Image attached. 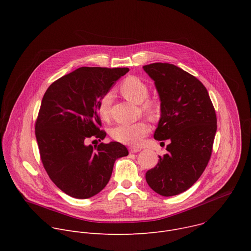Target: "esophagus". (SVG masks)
I'll list each match as a JSON object with an SVG mask.
<instances>
[{
    "mask_svg": "<svg viewBox=\"0 0 251 251\" xmlns=\"http://www.w3.org/2000/svg\"><path fill=\"white\" fill-rule=\"evenodd\" d=\"M141 151V149L140 148H129V152L131 153V154H134V153H138V152H140Z\"/></svg>",
    "mask_w": 251,
    "mask_h": 251,
    "instance_id": "1",
    "label": "esophagus"
}]
</instances>
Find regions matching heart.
Masks as SVG:
<instances>
[{
  "label": "heart",
  "mask_w": 251,
  "mask_h": 251,
  "mask_svg": "<svg viewBox=\"0 0 251 251\" xmlns=\"http://www.w3.org/2000/svg\"><path fill=\"white\" fill-rule=\"evenodd\" d=\"M121 94L129 101L140 104L142 103V109L147 114H154L158 110V104L156 101L147 99L149 96L148 85L137 76H128L125 78L120 86ZM112 93H105L98 102V113L102 120L107 121L109 119V107L111 102ZM151 131L150 125L146 121H139L133 124H123L114 127L110 135L111 137L128 146H138L142 140L144 139Z\"/></svg>",
  "instance_id": "obj_1"
}]
</instances>
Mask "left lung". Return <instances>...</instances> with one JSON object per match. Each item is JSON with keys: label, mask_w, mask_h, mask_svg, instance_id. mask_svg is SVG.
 Masks as SVG:
<instances>
[{"label": "left lung", "mask_w": 251, "mask_h": 251, "mask_svg": "<svg viewBox=\"0 0 251 251\" xmlns=\"http://www.w3.org/2000/svg\"><path fill=\"white\" fill-rule=\"evenodd\" d=\"M143 68L161 99L154 138L171 141L167 154L146 173V181L157 194L172 197L190 189L206 168L218 127L216 110L204 85L182 68L162 62Z\"/></svg>", "instance_id": "obj_1"}]
</instances>
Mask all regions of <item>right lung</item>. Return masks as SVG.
<instances>
[{"label": "right lung", "mask_w": 251, "mask_h": 251, "mask_svg": "<svg viewBox=\"0 0 251 251\" xmlns=\"http://www.w3.org/2000/svg\"><path fill=\"white\" fill-rule=\"evenodd\" d=\"M129 71L127 67H79L47 89L35 121L41 160L50 180L66 195L88 199L108 184L118 158L127 148L118 142L86 145L103 140L98 102Z\"/></svg>", "instance_id": "right-lung-1"}]
</instances>
